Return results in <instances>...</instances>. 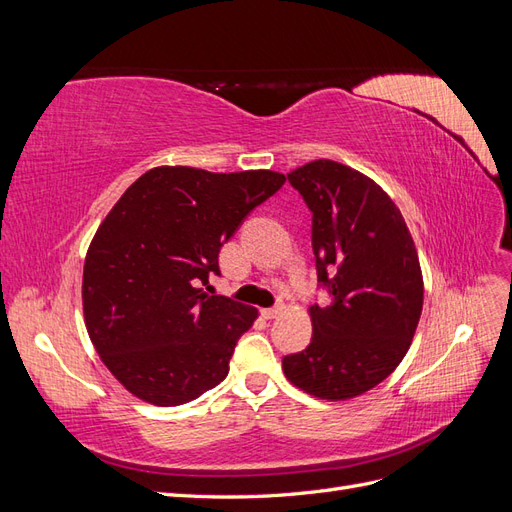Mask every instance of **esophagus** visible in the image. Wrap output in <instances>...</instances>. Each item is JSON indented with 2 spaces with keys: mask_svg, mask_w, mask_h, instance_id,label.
<instances>
[{
  "mask_svg": "<svg viewBox=\"0 0 512 512\" xmlns=\"http://www.w3.org/2000/svg\"><path fill=\"white\" fill-rule=\"evenodd\" d=\"M284 312V305H275V307H265L262 309V316H265L267 320H271V318H277Z\"/></svg>",
  "mask_w": 512,
  "mask_h": 512,
  "instance_id": "obj_1",
  "label": "esophagus"
}]
</instances>
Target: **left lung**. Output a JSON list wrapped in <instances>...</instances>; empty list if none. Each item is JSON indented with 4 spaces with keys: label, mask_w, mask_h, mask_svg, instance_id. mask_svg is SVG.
I'll list each match as a JSON object with an SVG mask.
<instances>
[{
    "label": "left lung",
    "mask_w": 512,
    "mask_h": 512,
    "mask_svg": "<svg viewBox=\"0 0 512 512\" xmlns=\"http://www.w3.org/2000/svg\"><path fill=\"white\" fill-rule=\"evenodd\" d=\"M312 211L318 282L333 303L312 305V344L284 356L301 391L344 401L374 389L404 359L423 312V273L404 215L380 185L333 160L288 173Z\"/></svg>",
    "instance_id": "obj_1"
}]
</instances>
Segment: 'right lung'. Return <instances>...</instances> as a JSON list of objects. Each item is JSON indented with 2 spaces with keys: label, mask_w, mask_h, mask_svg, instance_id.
Returning <instances> with one entry per match:
<instances>
[{
  "label": "right lung",
  "mask_w": 512,
  "mask_h": 512,
  "mask_svg": "<svg viewBox=\"0 0 512 512\" xmlns=\"http://www.w3.org/2000/svg\"><path fill=\"white\" fill-rule=\"evenodd\" d=\"M284 181L273 170L156 166L108 211L85 256L83 314L102 363L132 395L181 406L226 378L258 309L209 295V275H220L222 245L245 215Z\"/></svg>",
  "instance_id": "1"
}]
</instances>
